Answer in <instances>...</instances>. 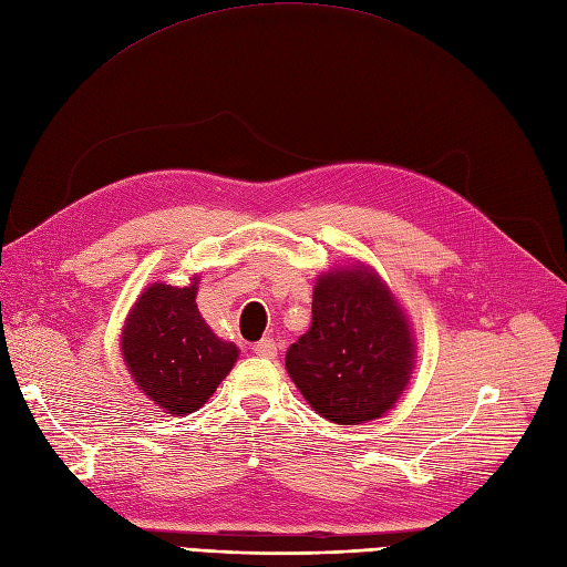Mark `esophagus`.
<instances>
[{"mask_svg": "<svg viewBox=\"0 0 567 567\" xmlns=\"http://www.w3.org/2000/svg\"><path fill=\"white\" fill-rule=\"evenodd\" d=\"M251 351L261 358H276L278 355V343L272 339H261L251 346Z\"/></svg>", "mask_w": 567, "mask_h": 567, "instance_id": "obj_1", "label": "esophagus"}]
</instances>
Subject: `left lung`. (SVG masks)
<instances>
[{"label":"left lung","mask_w":567,"mask_h":567,"mask_svg":"<svg viewBox=\"0 0 567 567\" xmlns=\"http://www.w3.org/2000/svg\"><path fill=\"white\" fill-rule=\"evenodd\" d=\"M412 332L403 310L370 268L320 276L310 330L285 364L297 389L334 424H362L393 408L412 372Z\"/></svg>","instance_id":"obj_1"}]
</instances>
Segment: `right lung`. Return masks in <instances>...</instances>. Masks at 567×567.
Listing matches in <instances>:
<instances>
[{"mask_svg":"<svg viewBox=\"0 0 567 567\" xmlns=\"http://www.w3.org/2000/svg\"><path fill=\"white\" fill-rule=\"evenodd\" d=\"M190 287L155 282L141 295L124 327L122 353L136 386L169 414L203 408L237 360L203 320Z\"/></svg>","mask_w":567,"mask_h":567,"instance_id":"1","label":"right lung"}]
</instances>
